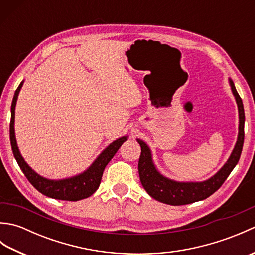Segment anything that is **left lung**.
<instances>
[{"mask_svg":"<svg viewBox=\"0 0 255 255\" xmlns=\"http://www.w3.org/2000/svg\"><path fill=\"white\" fill-rule=\"evenodd\" d=\"M230 85L232 93L236 97L238 110H239L238 141L229 160L223 166V169L209 180L200 183H180L162 176L152 163L148 145L138 139V143L141 147V154H140L138 163L139 176L143 188L151 197L158 202L173 206L192 204L194 202H198V200H203L217 191L229 176L231 171L235 169V166L239 162L243 141H245V108H243L241 97L238 94L235 84L231 80Z\"/></svg>","mask_w":255,"mask_h":255,"instance_id":"obj_1","label":"left lung"}]
</instances>
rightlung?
I'll return each instance as SVG.
<instances>
[{"label":"right lung","mask_w":255,"mask_h":255,"mask_svg":"<svg viewBox=\"0 0 255 255\" xmlns=\"http://www.w3.org/2000/svg\"><path fill=\"white\" fill-rule=\"evenodd\" d=\"M21 82L18 88L16 89L15 94L13 97L12 107H10V123H9V139H10V145H12L13 154L15 156L16 161L23 171L27 180L34 186L38 192L46 195L48 197L55 198V199H61V200H69V202H77L84 198L90 197L92 194L95 193V191L99 188L103 172H104L105 166L108 164V162L112 160V158L121 148V145L126 141L127 137H122L114 141L112 144L103 151L97 158L94 163L92 164L88 170H86L82 174L78 176H74L71 178H66V180L61 181H51L47 180V178L41 177L32 171L30 167L27 165L24 161L23 156L20 155L17 144H16L15 139V132H14V118H15V105L16 101H17V96L20 91Z\"/></svg>","instance_id":"add662e5"}]
</instances>
